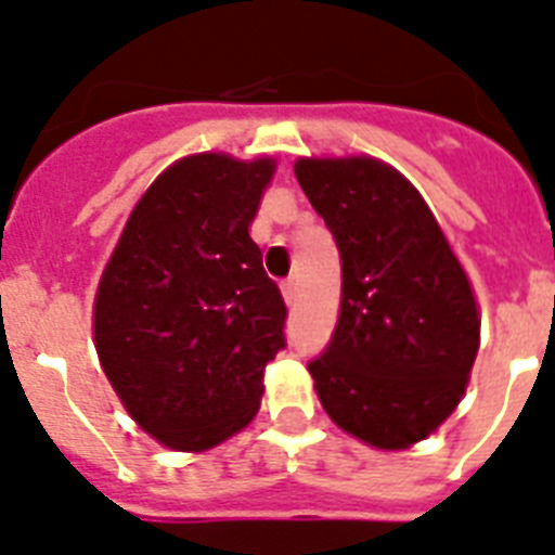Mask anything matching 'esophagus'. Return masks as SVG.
Here are the masks:
<instances>
[{
    "instance_id": "esophagus-1",
    "label": "esophagus",
    "mask_w": 555,
    "mask_h": 555,
    "mask_svg": "<svg viewBox=\"0 0 555 555\" xmlns=\"http://www.w3.org/2000/svg\"><path fill=\"white\" fill-rule=\"evenodd\" d=\"M282 296H285V301L287 305H293V301H296V296H299V282H296V279H287L285 285H282Z\"/></svg>"
}]
</instances>
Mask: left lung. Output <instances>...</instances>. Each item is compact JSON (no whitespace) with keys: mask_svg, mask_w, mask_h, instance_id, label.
<instances>
[{"mask_svg":"<svg viewBox=\"0 0 555 555\" xmlns=\"http://www.w3.org/2000/svg\"><path fill=\"white\" fill-rule=\"evenodd\" d=\"M341 254V310L307 361L321 406L378 449H406L454 412L479 347L472 285L423 197L372 157L299 160Z\"/></svg>","mask_w":555,"mask_h":555,"instance_id":"obj_1","label":"left lung"}]
</instances>
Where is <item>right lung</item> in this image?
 <instances>
[{"instance_id": "right-lung-1", "label": "right lung", "mask_w": 555, "mask_h": 555, "mask_svg": "<svg viewBox=\"0 0 555 555\" xmlns=\"http://www.w3.org/2000/svg\"><path fill=\"white\" fill-rule=\"evenodd\" d=\"M273 160L194 155L134 206L95 296V349L143 431L177 451L254 421L287 307L250 240Z\"/></svg>"}]
</instances>
